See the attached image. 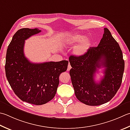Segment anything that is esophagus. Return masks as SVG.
<instances>
[{"instance_id": "34e87169", "label": "esophagus", "mask_w": 130, "mask_h": 130, "mask_svg": "<svg viewBox=\"0 0 130 130\" xmlns=\"http://www.w3.org/2000/svg\"><path fill=\"white\" fill-rule=\"evenodd\" d=\"M71 68H72V67H71V65H70V64H69V65H68V69H67V70H68V71H69V70L71 69Z\"/></svg>"}]
</instances>
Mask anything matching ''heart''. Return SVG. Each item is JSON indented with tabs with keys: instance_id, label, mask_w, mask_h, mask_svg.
<instances>
[{
	"instance_id": "1",
	"label": "heart",
	"mask_w": 130,
	"mask_h": 130,
	"mask_svg": "<svg viewBox=\"0 0 130 130\" xmlns=\"http://www.w3.org/2000/svg\"><path fill=\"white\" fill-rule=\"evenodd\" d=\"M86 35L83 34H73L67 38V42L69 44H76L82 41L79 44L75 46L73 49V53L78 56H81L87 52L92 44L90 38L85 39Z\"/></svg>"
}]
</instances>
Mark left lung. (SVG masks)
<instances>
[{
  "label": "left lung",
  "mask_w": 130,
  "mask_h": 130,
  "mask_svg": "<svg viewBox=\"0 0 130 130\" xmlns=\"http://www.w3.org/2000/svg\"><path fill=\"white\" fill-rule=\"evenodd\" d=\"M70 75L77 99L86 105L98 106L108 102L120 87L124 69L123 54L107 28L98 47H90L81 56L71 55ZM105 67L104 75L96 83L98 68Z\"/></svg>",
  "instance_id": "left-lung-1"
}]
</instances>
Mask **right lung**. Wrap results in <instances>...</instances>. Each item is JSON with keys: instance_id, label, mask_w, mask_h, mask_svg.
Here are the masks:
<instances>
[{"instance_id": "obj_1", "label": "right lung", "mask_w": 130, "mask_h": 130, "mask_svg": "<svg viewBox=\"0 0 130 130\" xmlns=\"http://www.w3.org/2000/svg\"><path fill=\"white\" fill-rule=\"evenodd\" d=\"M38 29L22 28L12 38L7 51L6 75L14 93L23 101L36 105L55 97L60 74L67 70L68 61L32 63L25 56V40L40 32Z\"/></svg>"}]
</instances>
